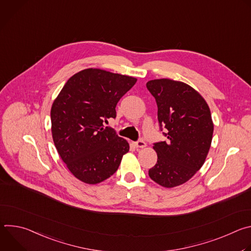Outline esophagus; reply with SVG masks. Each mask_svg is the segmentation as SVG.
Wrapping results in <instances>:
<instances>
[{
    "mask_svg": "<svg viewBox=\"0 0 251 251\" xmlns=\"http://www.w3.org/2000/svg\"><path fill=\"white\" fill-rule=\"evenodd\" d=\"M146 143L143 141V140H139V141H137L136 143H135V146L137 147V148H145L146 147Z\"/></svg>",
    "mask_w": 251,
    "mask_h": 251,
    "instance_id": "34e87169",
    "label": "esophagus"
}]
</instances>
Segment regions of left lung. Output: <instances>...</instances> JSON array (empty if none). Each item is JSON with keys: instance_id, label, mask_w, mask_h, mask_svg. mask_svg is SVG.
Returning a JSON list of instances; mask_svg holds the SVG:
<instances>
[{"instance_id": "1", "label": "left lung", "mask_w": 251, "mask_h": 251, "mask_svg": "<svg viewBox=\"0 0 251 251\" xmlns=\"http://www.w3.org/2000/svg\"><path fill=\"white\" fill-rule=\"evenodd\" d=\"M158 105V120L167 141L155 143L157 164L149 176L164 188L185 184L202 167L208 154L213 122L204 98L189 84L168 78L146 84Z\"/></svg>"}]
</instances>
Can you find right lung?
Returning <instances> with one entry per match:
<instances>
[{
  "label": "right lung",
  "instance_id": "obj_1",
  "mask_svg": "<svg viewBox=\"0 0 251 251\" xmlns=\"http://www.w3.org/2000/svg\"><path fill=\"white\" fill-rule=\"evenodd\" d=\"M136 81L132 76L86 68L71 76L54 99L50 110L54 146L81 182L95 185L105 181L128 153L127 140L103 123L116 117L118 101Z\"/></svg>",
  "mask_w": 251,
  "mask_h": 251
}]
</instances>
